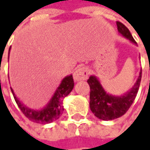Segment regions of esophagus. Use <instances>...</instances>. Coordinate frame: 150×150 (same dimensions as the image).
Here are the masks:
<instances>
[{"mask_svg":"<svg viewBox=\"0 0 150 150\" xmlns=\"http://www.w3.org/2000/svg\"><path fill=\"white\" fill-rule=\"evenodd\" d=\"M88 70L85 67H80L75 70L73 73V78L75 81H81V80H86L88 77Z\"/></svg>","mask_w":150,"mask_h":150,"instance_id":"obj_1","label":"esophagus"}]
</instances>
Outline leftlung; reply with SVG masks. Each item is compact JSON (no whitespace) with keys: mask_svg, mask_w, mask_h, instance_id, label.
Listing matches in <instances>:
<instances>
[{"mask_svg":"<svg viewBox=\"0 0 150 150\" xmlns=\"http://www.w3.org/2000/svg\"><path fill=\"white\" fill-rule=\"evenodd\" d=\"M116 23L119 34L136 45L137 43L129 29L119 21H117ZM141 74L142 70L139 72L137 81L131 89L120 96L108 94L101 85L98 78L93 75L90 76L88 83L90 87L89 106L91 111L97 118L105 121L112 120L123 116L129 110L135 99L140 85Z\"/></svg>","mask_w":150,"mask_h":150,"instance_id":"obj_1","label":"left lung"}]
</instances>
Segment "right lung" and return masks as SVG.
Wrapping results in <instances>:
<instances>
[{"mask_svg":"<svg viewBox=\"0 0 150 150\" xmlns=\"http://www.w3.org/2000/svg\"><path fill=\"white\" fill-rule=\"evenodd\" d=\"M73 87H74V82H73L72 75L65 77L62 80L60 85L55 91L54 94L47 103V104L43 108L39 109V110L29 108L28 107L24 105L18 99V98H16L13 89L11 88V93L13 94L16 103H17L19 108L26 118L34 123L45 124L52 123L60 118V116L62 114L63 110H64L63 106H62V101L65 97H67L71 93Z\"/></svg>","mask_w":150,"mask_h":150,"instance_id":"1","label":"right lung"}]
</instances>
